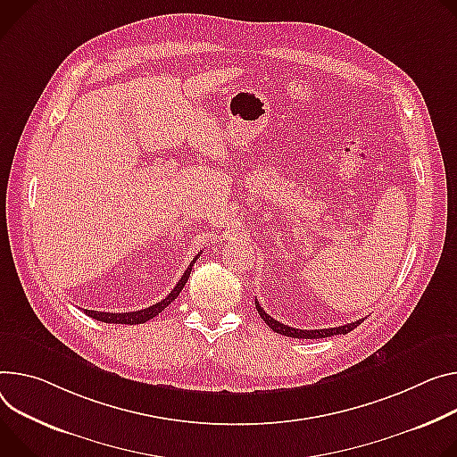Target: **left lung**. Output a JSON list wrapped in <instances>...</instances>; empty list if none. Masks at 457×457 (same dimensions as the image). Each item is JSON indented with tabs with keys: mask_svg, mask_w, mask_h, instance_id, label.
<instances>
[{
	"mask_svg": "<svg viewBox=\"0 0 457 457\" xmlns=\"http://www.w3.org/2000/svg\"><path fill=\"white\" fill-rule=\"evenodd\" d=\"M255 306H257V312L259 315L262 317V320L273 329L277 331V334L280 336H286V337H294V339H324V337H331V336H346L348 331H352L353 328H357L364 319H359L355 322H350V324H345V326H337V328H324V329H299V328H292L287 324H282L278 320H275L273 317H270L259 304V301L255 299Z\"/></svg>",
	"mask_w": 457,
	"mask_h": 457,
	"instance_id": "8db88e82",
	"label": "left lung"
}]
</instances>
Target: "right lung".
<instances>
[{
  "mask_svg": "<svg viewBox=\"0 0 457 457\" xmlns=\"http://www.w3.org/2000/svg\"><path fill=\"white\" fill-rule=\"evenodd\" d=\"M200 257V253L191 261V264L187 266V270L184 271V275L180 277V280H179V284L171 289V294L165 297V299H162L160 303H156V304H153V306H149V308H144V310H138V312H121V313H111V312H95V310H84L89 317H93V319H96V320H102V322H109V324H142V322H147L149 319H153V317H156L162 310H165L168 308L177 297H179V294L182 292L184 289V286H186V282H187V278H189V273H191V268H193V264L196 262V259Z\"/></svg>",
  "mask_w": 457,
  "mask_h": 457,
  "instance_id": "obj_1",
  "label": "right lung"
}]
</instances>
